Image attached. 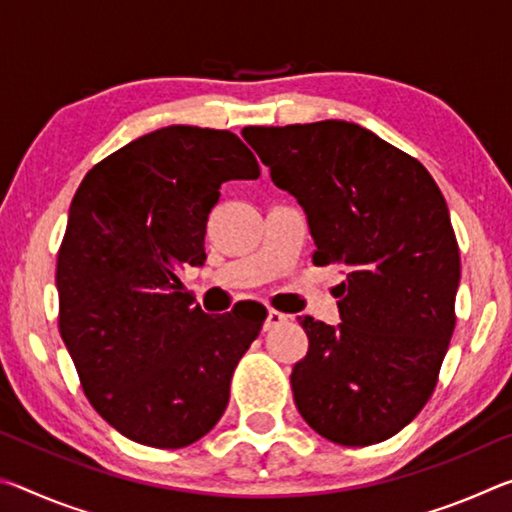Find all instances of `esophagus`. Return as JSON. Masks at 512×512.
<instances>
[{
	"label": "esophagus",
	"instance_id": "obj_1",
	"mask_svg": "<svg viewBox=\"0 0 512 512\" xmlns=\"http://www.w3.org/2000/svg\"><path fill=\"white\" fill-rule=\"evenodd\" d=\"M284 323H289V316L287 314H282V311H277V309H268L264 329H275V327H280Z\"/></svg>",
	"mask_w": 512,
	"mask_h": 512
}]
</instances>
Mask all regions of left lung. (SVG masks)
Listing matches in <instances>:
<instances>
[{
	"instance_id": "left-lung-1",
	"label": "left lung",
	"mask_w": 512,
	"mask_h": 512,
	"mask_svg": "<svg viewBox=\"0 0 512 512\" xmlns=\"http://www.w3.org/2000/svg\"><path fill=\"white\" fill-rule=\"evenodd\" d=\"M273 183L298 198L314 264H341V325L300 316L293 400L320 436L368 447L429 402L456 327L461 257L443 194L413 155L350 121L248 126Z\"/></svg>"
}]
</instances>
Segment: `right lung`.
I'll use <instances>...</instances> for the list:
<instances>
[{
  "label": "right lung",
  "instance_id": "right-lung-1",
  "mask_svg": "<svg viewBox=\"0 0 512 512\" xmlns=\"http://www.w3.org/2000/svg\"><path fill=\"white\" fill-rule=\"evenodd\" d=\"M259 178L230 131L167 126L85 173L58 248V329L83 393L121 436L180 449L210 431L266 307L205 314L180 291L203 266L205 228L228 180Z\"/></svg>",
  "mask_w": 512,
  "mask_h": 512
}]
</instances>
